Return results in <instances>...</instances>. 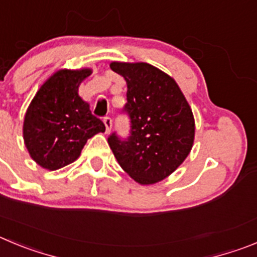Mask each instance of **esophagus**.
<instances>
[{"label": "esophagus", "instance_id": "esophagus-1", "mask_svg": "<svg viewBox=\"0 0 257 257\" xmlns=\"http://www.w3.org/2000/svg\"><path fill=\"white\" fill-rule=\"evenodd\" d=\"M103 122L105 124V133H109L110 128H112V118L110 117H104L103 118Z\"/></svg>", "mask_w": 257, "mask_h": 257}]
</instances>
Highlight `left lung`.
<instances>
[{"mask_svg": "<svg viewBox=\"0 0 257 257\" xmlns=\"http://www.w3.org/2000/svg\"><path fill=\"white\" fill-rule=\"evenodd\" d=\"M110 69L127 82L122 112L130 118V134L116 133L108 144L127 175L152 185L182 164L195 136L192 110L176 81L149 63L112 62Z\"/></svg>", "mask_w": 257, "mask_h": 257, "instance_id": "obj_1", "label": "left lung"}]
</instances>
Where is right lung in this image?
Wrapping results in <instances>:
<instances>
[{
    "label": "right lung",
    "mask_w": 257,
    "mask_h": 257,
    "mask_svg": "<svg viewBox=\"0 0 257 257\" xmlns=\"http://www.w3.org/2000/svg\"><path fill=\"white\" fill-rule=\"evenodd\" d=\"M90 69L61 70L49 77L33 98L24 118V141L30 157L56 171L79 158L88 139L105 126L77 94Z\"/></svg>",
    "instance_id": "right-lung-1"
}]
</instances>
